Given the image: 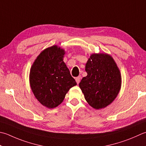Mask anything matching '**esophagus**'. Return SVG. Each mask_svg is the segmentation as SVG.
<instances>
[{"instance_id":"1","label":"esophagus","mask_w":146,"mask_h":146,"mask_svg":"<svg viewBox=\"0 0 146 146\" xmlns=\"http://www.w3.org/2000/svg\"><path fill=\"white\" fill-rule=\"evenodd\" d=\"M80 80H81V76H80L76 77V78H75V80H76V82L77 83V84H79L80 82Z\"/></svg>"}]
</instances>
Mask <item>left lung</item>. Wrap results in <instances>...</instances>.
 Listing matches in <instances>:
<instances>
[{
    "label": "left lung",
    "instance_id": "8db88e82",
    "mask_svg": "<svg viewBox=\"0 0 146 146\" xmlns=\"http://www.w3.org/2000/svg\"><path fill=\"white\" fill-rule=\"evenodd\" d=\"M87 76L79 87L91 107L101 110L112 103L121 86V76L112 56L106 53L92 54L85 64Z\"/></svg>",
    "mask_w": 146,
    "mask_h": 146
}]
</instances>
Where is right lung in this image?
<instances>
[{"instance_id":"obj_1","label":"right lung","mask_w":146,"mask_h":146,"mask_svg":"<svg viewBox=\"0 0 146 146\" xmlns=\"http://www.w3.org/2000/svg\"><path fill=\"white\" fill-rule=\"evenodd\" d=\"M64 54L63 48L52 45L42 51L30 68L31 89L40 103L48 109L61 104L76 85L63 61Z\"/></svg>"}]
</instances>
